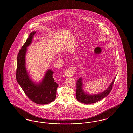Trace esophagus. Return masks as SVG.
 Listing matches in <instances>:
<instances>
[{
    "instance_id": "1",
    "label": "esophagus",
    "mask_w": 133,
    "mask_h": 133,
    "mask_svg": "<svg viewBox=\"0 0 133 133\" xmlns=\"http://www.w3.org/2000/svg\"><path fill=\"white\" fill-rule=\"evenodd\" d=\"M76 72V69L74 67H70L65 71V75L66 77H71L74 75Z\"/></svg>"
}]
</instances>
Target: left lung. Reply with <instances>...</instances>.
Masks as SVG:
<instances>
[{
	"instance_id": "1",
	"label": "left lung",
	"mask_w": 133,
	"mask_h": 133,
	"mask_svg": "<svg viewBox=\"0 0 133 133\" xmlns=\"http://www.w3.org/2000/svg\"><path fill=\"white\" fill-rule=\"evenodd\" d=\"M116 77L114 78L110 85L106 90L96 94H90L84 91L83 87V80L82 77L77 80L76 82V99L80 103L84 104H91L97 103L101 99L106 97L112 90V87L114 84Z\"/></svg>"
}]
</instances>
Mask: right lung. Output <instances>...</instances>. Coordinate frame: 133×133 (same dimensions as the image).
<instances>
[{
    "instance_id": "obj_1",
    "label": "right lung",
    "mask_w": 133,
    "mask_h": 133,
    "mask_svg": "<svg viewBox=\"0 0 133 133\" xmlns=\"http://www.w3.org/2000/svg\"><path fill=\"white\" fill-rule=\"evenodd\" d=\"M36 31L30 33L24 45L20 50L17 57L16 78L18 83L27 97L38 104L51 103L56 96L58 84L53 78V71L48 69L44 77L39 83L31 79L26 67V55L27 48L31 44Z\"/></svg>"
}]
</instances>
